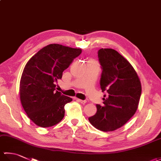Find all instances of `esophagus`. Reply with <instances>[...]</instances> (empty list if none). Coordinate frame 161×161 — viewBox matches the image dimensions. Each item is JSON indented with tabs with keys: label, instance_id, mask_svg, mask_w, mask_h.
Listing matches in <instances>:
<instances>
[{
	"label": "esophagus",
	"instance_id": "34e87169",
	"mask_svg": "<svg viewBox=\"0 0 161 161\" xmlns=\"http://www.w3.org/2000/svg\"><path fill=\"white\" fill-rule=\"evenodd\" d=\"M77 101L80 102L81 104H86V100H80V99H77Z\"/></svg>",
	"mask_w": 161,
	"mask_h": 161
}]
</instances>
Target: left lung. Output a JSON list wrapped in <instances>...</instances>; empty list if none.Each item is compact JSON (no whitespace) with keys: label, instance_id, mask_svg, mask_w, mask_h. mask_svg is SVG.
<instances>
[{"label":"left lung","instance_id":"1","mask_svg":"<svg viewBox=\"0 0 161 161\" xmlns=\"http://www.w3.org/2000/svg\"><path fill=\"white\" fill-rule=\"evenodd\" d=\"M97 55L102 70L100 87L107 95H104V104H96L97 113L88 120L100 131H112L135 114L141 95V84L131 64L116 50L101 48Z\"/></svg>","mask_w":161,"mask_h":161}]
</instances>
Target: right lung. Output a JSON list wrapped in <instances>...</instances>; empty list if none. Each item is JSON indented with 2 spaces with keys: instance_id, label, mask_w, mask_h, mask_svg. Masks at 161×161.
Segmentation results:
<instances>
[{
  "instance_id": "right-lung-1",
  "label": "right lung",
  "mask_w": 161,
  "mask_h": 161,
  "mask_svg": "<svg viewBox=\"0 0 161 161\" xmlns=\"http://www.w3.org/2000/svg\"><path fill=\"white\" fill-rule=\"evenodd\" d=\"M81 53L79 48L50 44L26 64L20 81V99L24 111L35 125L49 127L64 117V106L73 100L55 91V82Z\"/></svg>"
}]
</instances>
